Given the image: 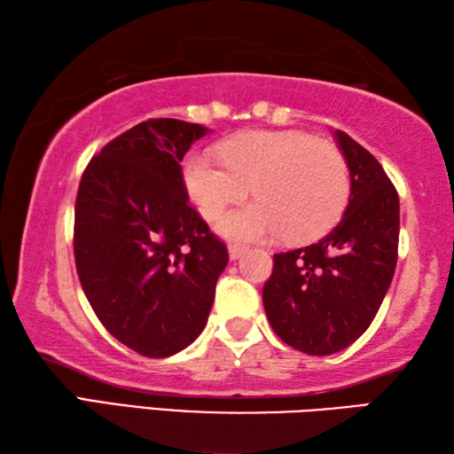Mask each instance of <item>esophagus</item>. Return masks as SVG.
Masks as SVG:
<instances>
[{"instance_id":"34e87169","label":"esophagus","mask_w":454,"mask_h":454,"mask_svg":"<svg viewBox=\"0 0 454 454\" xmlns=\"http://www.w3.org/2000/svg\"><path fill=\"white\" fill-rule=\"evenodd\" d=\"M246 252V248L244 246H240V244H230L228 246V254H230V260H238L240 258L242 254Z\"/></svg>"}]
</instances>
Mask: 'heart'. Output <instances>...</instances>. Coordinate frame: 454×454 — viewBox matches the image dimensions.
<instances>
[{
    "label": "heart",
    "instance_id": "b5f03b06",
    "mask_svg": "<svg viewBox=\"0 0 454 454\" xmlns=\"http://www.w3.org/2000/svg\"><path fill=\"white\" fill-rule=\"evenodd\" d=\"M220 156H188L184 184L206 218L252 188L256 200L218 220L230 238L262 240L286 232L292 242H309L326 234L347 208L350 180L342 153L309 134L254 129L222 142Z\"/></svg>",
    "mask_w": 454,
    "mask_h": 454
}]
</instances>
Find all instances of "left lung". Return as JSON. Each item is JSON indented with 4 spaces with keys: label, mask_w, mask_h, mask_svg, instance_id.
Wrapping results in <instances>:
<instances>
[{
    "label": "left lung",
    "mask_w": 454,
    "mask_h": 454,
    "mask_svg": "<svg viewBox=\"0 0 454 454\" xmlns=\"http://www.w3.org/2000/svg\"><path fill=\"white\" fill-rule=\"evenodd\" d=\"M334 137L350 172L342 220L304 248L274 254L262 290L268 322L288 347L328 356L371 326L393 282L398 194L371 152L342 129Z\"/></svg>",
    "instance_id": "8db88e82"
}]
</instances>
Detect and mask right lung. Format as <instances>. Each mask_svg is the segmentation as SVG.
I'll use <instances>...</instances> for the list:
<instances>
[{
	"label": "right lung",
	"mask_w": 454,
	"mask_h": 454,
	"mask_svg": "<svg viewBox=\"0 0 454 454\" xmlns=\"http://www.w3.org/2000/svg\"><path fill=\"white\" fill-rule=\"evenodd\" d=\"M210 129L148 120L88 164L75 198L74 254L107 333L150 358L202 333L228 250L188 202L182 158Z\"/></svg>",
	"instance_id": "obj_1"
}]
</instances>
